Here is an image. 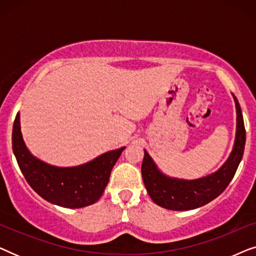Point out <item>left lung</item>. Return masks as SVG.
Wrapping results in <instances>:
<instances>
[{
    "label": "left lung",
    "instance_id": "obj_1",
    "mask_svg": "<svg viewBox=\"0 0 256 256\" xmlns=\"http://www.w3.org/2000/svg\"><path fill=\"white\" fill-rule=\"evenodd\" d=\"M236 108V134L232 152L222 166L216 172L198 180H178L160 172L149 154L144 150L142 162V178L152 202L160 208L174 211H188L206 205L218 197L233 180L244 155L246 143L242 112L233 96Z\"/></svg>",
    "mask_w": 256,
    "mask_h": 256
}]
</instances>
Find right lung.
<instances>
[{
  "label": "right lung",
  "mask_w": 256,
  "mask_h": 256,
  "mask_svg": "<svg viewBox=\"0 0 256 256\" xmlns=\"http://www.w3.org/2000/svg\"><path fill=\"white\" fill-rule=\"evenodd\" d=\"M124 148L104 152L82 166H50L28 150L20 132V113L14 121L12 152L20 171L42 198L62 208H80L99 200L110 180L112 169Z\"/></svg>",
  "instance_id": "add662e5"
}]
</instances>
